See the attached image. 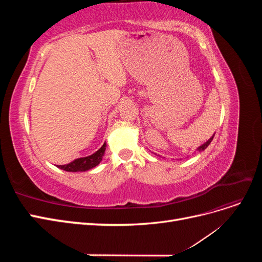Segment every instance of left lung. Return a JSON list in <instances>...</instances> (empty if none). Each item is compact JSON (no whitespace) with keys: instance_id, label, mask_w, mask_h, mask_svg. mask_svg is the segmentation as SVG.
I'll return each mask as SVG.
<instances>
[{"instance_id":"8db88e82","label":"left lung","mask_w":262,"mask_h":262,"mask_svg":"<svg viewBox=\"0 0 262 262\" xmlns=\"http://www.w3.org/2000/svg\"><path fill=\"white\" fill-rule=\"evenodd\" d=\"M214 136H215V133H214L213 134V136L207 141V142H205V143H203L202 145H200L199 147H198L196 148V150H198V152H202V150H204L205 148H207L209 145H210V143H211V142H212V140H213V138H214Z\"/></svg>"}]
</instances>
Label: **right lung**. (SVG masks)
Listing matches in <instances>:
<instances>
[{
    "label": "right lung",
    "instance_id": "1",
    "mask_svg": "<svg viewBox=\"0 0 262 262\" xmlns=\"http://www.w3.org/2000/svg\"><path fill=\"white\" fill-rule=\"evenodd\" d=\"M106 142L102 146L97 150V152H95L94 154L90 155V156H86V157H80V158H76L73 162H71L70 164L67 165H58L57 167L60 169H63L66 171H72V172H77V171H86V170H90L94 167H96V166L101 162L102 160V156L105 154V150H106Z\"/></svg>",
    "mask_w": 262,
    "mask_h": 262
}]
</instances>
